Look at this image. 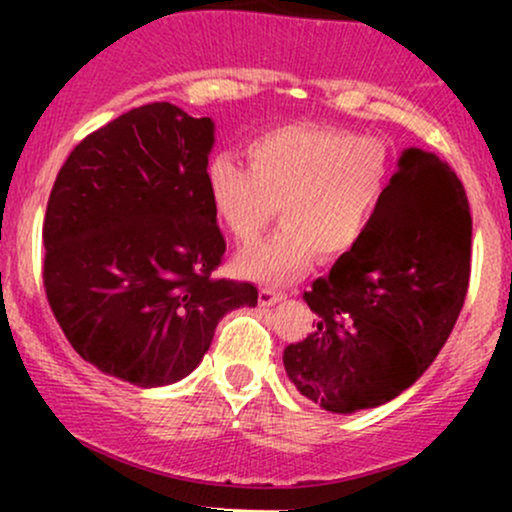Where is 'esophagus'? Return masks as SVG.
<instances>
[{"instance_id":"obj_1","label":"esophagus","mask_w":512,"mask_h":512,"mask_svg":"<svg viewBox=\"0 0 512 512\" xmlns=\"http://www.w3.org/2000/svg\"><path fill=\"white\" fill-rule=\"evenodd\" d=\"M279 301H284V293L272 291V289H262L260 291V305H274Z\"/></svg>"}]
</instances>
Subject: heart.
<instances>
[{
    "mask_svg": "<svg viewBox=\"0 0 512 512\" xmlns=\"http://www.w3.org/2000/svg\"><path fill=\"white\" fill-rule=\"evenodd\" d=\"M250 170L233 156L211 158V211L236 243H252L281 214L279 233L245 250L238 272L262 284L301 279L317 252L351 255L378 219L390 187V161L375 139L344 129L284 125L252 137Z\"/></svg>",
    "mask_w": 512,
    "mask_h": 512,
    "instance_id": "b5f03b06",
    "label": "heart"
}]
</instances>
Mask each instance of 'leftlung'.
Listing matches in <instances>:
<instances>
[{
  "mask_svg": "<svg viewBox=\"0 0 512 512\" xmlns=\"http://www.w3.org/2000/svg\"><path fill=\"white\" fill-rule=\"evenodd\" d=\"M469 260L472 216L460 178L431 151L404 149L368 238L303 293L317 322L284 349L296 390L354 414L414 385L455 327Z\"/></svg>",
  "mask_w": 512,
  "mask_h": 512,
  "instance_id": "8db88e82",
  "label": "left lung"
}]
</instances>
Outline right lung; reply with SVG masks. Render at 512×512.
Masks as SVG:
<instances>
[{
    "label": "right lung",
    "instance_id": "obj_1",
    "mask_svg": "<svg viewBox=\"0 0 512 512\" xmlns=\"http://www.w3.org/2000/svg\"><path fill=\"white\" fill-rule=\"evenodd\" d=\"M211 117L149 103L88 134L52 185L43 284L64 337L101 373L178 383L219 320L255 308L248 281L211 279L226 252L207 197Z\"/></svg>",
    "mask_w": 512,
    "mask_h": 512
}]
</instances>
